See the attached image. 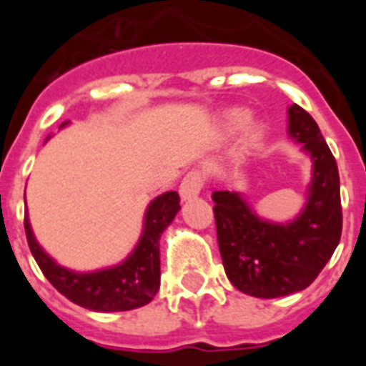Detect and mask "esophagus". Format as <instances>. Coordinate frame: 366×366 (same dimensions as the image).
Masks as SVG:
<instances>
[{"label": "esophagus", "mask_w": 366, "mask_h": 366, "mask_svg": "<svg viewBox=\"0 0 366 366\" xmlns=\"http://www.w3.org/2000/svg\"><path fill=\"white\" fill-rule=\"evenodd\" d=\"M203 185H205V179H203L202 172L198 170H192V172L187 174L183 177L179 185V194L183 199H190V198H196L199 192H202Z\"/></svg>", "instance_id": "esophagus-1"}]
</instances>
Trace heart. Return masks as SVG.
I'll return each mask as SVG.
<instances>
[{
    "mask_svg": "<svg viewBox=\"0 0 366 366\" xmlns=\"http://www.w3.org/2000/svg\"><path fill=\"white\" fill-rule=\"evenodd\" d=\"M240 121H242L240 112H232L231 115H229V122H231V124H236V122H240Z\"/></svg>",
    "mask_w": 366,
    "mask_h": 366,
    "instance_id": "1",
    "label": "heart"
}]
</instances>
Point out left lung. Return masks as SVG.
Masks as SVG:
<instances>
[{"label": "left lung", "instance_id": "1", "mask_svg": "<svg viewBox=\"0 0 366 366\" xmlns=\"http://www.w3.org/2000/svg\"><path fill=\"white\" fill-rule=\"evenodd\" d=\"M290 135L312 155L313 177L302 214L287 225L258 218L240 194L216 190L219 254L236 290L277 299L308 287L332 258L342 231L339 170L313 117L299 104L287 109Z\"/></svg>", "mask_w": 366, "mask_h": 366}]
</instances>
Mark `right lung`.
Here are the masks:
<instances>
[{
    "label": "right lung",
    "mask_w": 366,
    "mask_h": 366,
    "mask_svg": "<svg viewBox=\"0 0 366 366\" xmlns=\"http://www.w3.org/2000/svg\"><path fill=\"white\" fill-rule=\"evenodd\" d=\"M62 126H66V122ZM179 209L177 192L157 196L148 207L143 236L134 253L117 267L93 273H73L58 266L38 245L27 216L24 225L29 249L41 273L66 299L93 312H126L148 304L159 290V238Z\"/></svg>",
    "instance_id": "1"
}]
</instances>
